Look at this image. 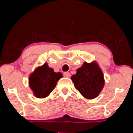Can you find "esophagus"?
<instances>
[{
  "label": "esophagus",
  "instance_id": "obj_1",
  "mask_svg": "<svg viewBox=\"0 0 133 133\" xmlns=\"http://www.w3.org/2000/svg\"><path fill=\"white\" fill-rule=\"evenodd\" d=\"M63 75L64 77H71V74H70L69 72H64Z\"/></svg>",
  "mask_w": 133,
  "mask_h": 133
}]
</instances>
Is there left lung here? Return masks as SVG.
Segmentation results:
<instances>
[{
    "label": "left lung",
    "instance_id": "8db88e82",
    "mask_svg": "<svg viewBox=\"0 0 133 133\" xmlns=\"http://www.w3.org/2000/svg\"><path fill=\"white\" fill-rule=\"evenodd\" d=\"M71 79L76 89L88 99L97 97L104 86L103 73L96 62H85Z\"/></svg>",
    "mask_w": 133,
    "mask_h": 133
}]
</instances>
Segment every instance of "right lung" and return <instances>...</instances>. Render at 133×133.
I'll list each match as a JSON object with an SVG mask.
<instances>
[{
    "mask_svg": "<svg viewBox=\"0 0 133 133\" xmlns=\"http://www.w3.org/2000/svg\"><path fill=\"white\" fill-rule=\"evenodd\" d=\"M62 77L61 72H55L47 63L39 67L30 74L29 84L34 96L44 98L50 94L56 88L58 81Z\"/></svg>",
    "mask_w": 133,
    "mask_h": 133,
    "instance_id": "obj_1",
    "label": "right lung"
}]
</instances>
